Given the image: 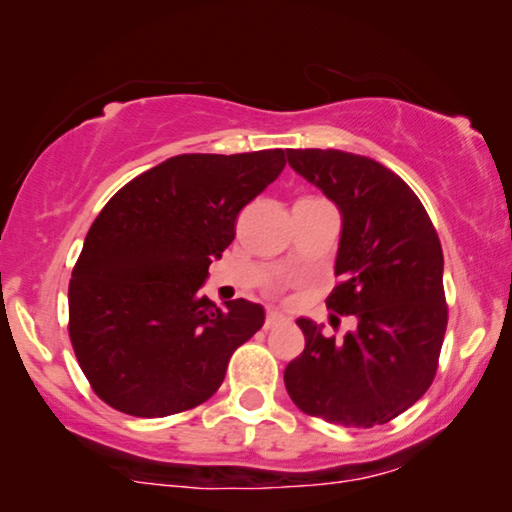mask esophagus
Listing matches in <instances>:
<instances>
[{"label":"esophagus","mask_w":512,"mask_h":512,"mask_svg":"<svg viewBox=\"0 0 512 512\" xmlns=\"http://www.w3.org/2000/svg\"><path fill=\"white\" fill-rule=\"evenodd\" d=\"M286 321V317L282 312H275V310H270L268 314H265V328H275V326H279V324H284Z\"/></svg>","instance_id":"obj_1"}]
</instances>
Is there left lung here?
Wrapping results in <instances>:
<instances>
[{
	"label": "left lung",
	"mask_w": 512,
	"mask_h": 512,
	"mask_svg": "<svg viewBox=\"0 0 512 512\" xmlns=\"http://www.w3.org/2000/svg\"><path fill=\"white\" fill-rule=\"evenodd\" d=\"M286 158L340 209V284L326 307L356 317L342 340L296 321L305 349L284 370L286 391L305 415L331 424H387L438 370L447 328L438 233L412 188L373 158L335 149H286Z\"/></svg>",
	"instance_id": "left-lung-1"
}]
</instances>
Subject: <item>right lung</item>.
<instances>
[{
	"mask_svg": "<svg viewBox=\"0 0 512 512\" xmlns=\"http://www.w3.org/2000/svg\"><path fill=\"white\" fill-rule=\"evenodd\" d=\"M286 165L282 149L184 153L125 184L90 226L69 279V340L90 387L132 417L205 403L261 305L200 296L244 205Z\"/></svg>",
	"mask_w": 512,
	"mask_h": 512,
	"instance_id": "add662e5",
	"label": "right lung"
}]
</instances>
